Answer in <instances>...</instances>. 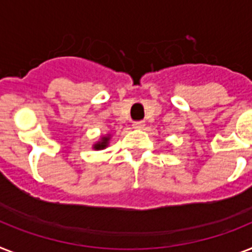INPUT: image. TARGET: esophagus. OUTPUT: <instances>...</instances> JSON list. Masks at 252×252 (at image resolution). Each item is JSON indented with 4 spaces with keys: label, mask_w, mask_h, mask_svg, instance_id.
<instances>
[{
    "label": "esophagus",
    "mask_w": 252,
    "mask_h": 252,
    "mask_svg": "<svg viewBox=\"0 0 252 252\" xmlns=\"http://www.w3.org/2000/svg\"><path fill=\"white\" fill-rule=\"evenodd\" d=\"M133 128H134V129H144L145 128V123L144 122H134L133 123Z\"/></svg>",
    "instance_id": "34e87169"
}]
</instances>
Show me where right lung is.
<instances>
[{
  "mask_svg": "<svg viewBox=\"0 0 252 252\" xmlns=\"http://www.w3.org/2000/svg\"><path fill=\"white\" fill-rule=\"evenodd\" d=\"M110 140H111V133H108L106 136H102L97 142H94L93 149L94 150H103V149H106V147L108 146Z\"/></svg>",
  "mask_w": 252,
  "mask_h": 252,
  "instance_id": "1",
  "label": "right lung"
}]
</instances>
